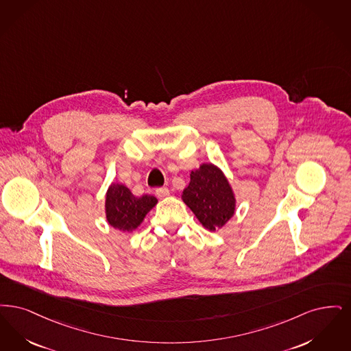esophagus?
Instances as JSON below:
<instances>
[{
    "mask_svg": "<svg viewBox=\"0 0 351 351\" xmlns=\"http://www.w3.org/2000/svg\"><path fill=\"white\" fill-rule=\"evenodd\" d=\"M156 195L158 198H165L169 195V190L167 187H160V189H156Z\"/></svg>",
    "mask_w": 351,
    "mask_h": 351,
    "instance_id": "esophagus-1",
    "label": "esophagus"
}]
</instances>
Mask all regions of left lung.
Wrapping results in <instances>:
<instances>
[{
    "mask_svg": "<svg viewBox=\"0 0 351 351\" xmlns=\"http://www.w3.org/2000/svg\"><path fill=\"white\" fill-rule=\"evenodd\" d=\"M182 200L199 223L211 232L224 227L236 210V198L228 180L214 164H202L190 173Z\"/></svg>",
    "mask_w": 351,
    "mask_h": 351,
    "instance_id": "obj_1",
    "label": "left lung"
}]
</instances>
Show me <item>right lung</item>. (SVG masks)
Segmentation results:
<instances>
[{
    "instance_id": "1",
    "label": "right lung",
    "mask_w": 351,
    "mask_h": 351,
    "mask_svg": "<svg viewBox=\"0 0 351 351\" xmlns=\"http://www.w3.org/2000/svg\"><path fill=\"white\" fill-rule=\"evenodd\" d=\"M157 204L152 195L135 197L128 187L111 183L106 193L107 223L123 232H132L143 223L145 215Z\"/></svg>"
}]
</instances>
